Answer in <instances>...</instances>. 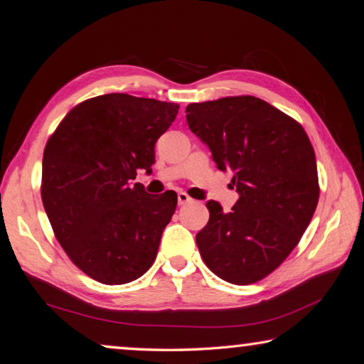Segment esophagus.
<instances>
[{
	"instance_id": "34e87169",
	"label": "esophagus",
	"mask_w": 364,
	"mask_h": 364,
	"mask_svg": "<svg viewBox=\"0 0 364 364\" xmlns=\"http://www.w3.org/2000/svg\"><path fill=\"white\" fill-rule=\"evenodd\" d=\"M192 200V198L186 194V192H178V205H186Z\"/></svg>"
}]
</instances>
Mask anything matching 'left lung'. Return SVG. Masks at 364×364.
<instances>
[{
    "mask_svg": "<svg viewBox=\"0 0 364 364\" xmlns=\"http://www.w3.org/2000/svg\"><path fill=\"white\" fill-rule=\"evenodd\" d=\"M189 129L233 173L240 198L230 213L206 202L210 220L196 241L213 273L230 284L257 282L294 251L314 215L318 178L301 124L254 96L186 107Z\"/></svg>",
    "mask_w": 364,
    "mask_h": 364,
    "instance_id": "1",
    "label": "left lung"
}]
</instances>
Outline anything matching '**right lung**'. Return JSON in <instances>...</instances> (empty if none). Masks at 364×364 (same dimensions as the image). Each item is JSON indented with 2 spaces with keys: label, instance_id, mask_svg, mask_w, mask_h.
I'll return each instance as SVG.
<instances>
[{
  "label": "right lung",
  "instance_id": "add662e5",
  "mask_svg": "<svg viewBox=\"0 0 364 364\" xmlns=\"http://www.w3.org/2000/svg\"><path fill=\"white\" fill-rule=\"evenodd\" d=\"M178 109L112 92L74 107L47 141L42 203L69 259L97 282H131L153 265L176 192L153 196L132 180L151 170Z\"/></svg>",
  "mask_w": 364,
  "mask_h": 364
}]
</instances>
